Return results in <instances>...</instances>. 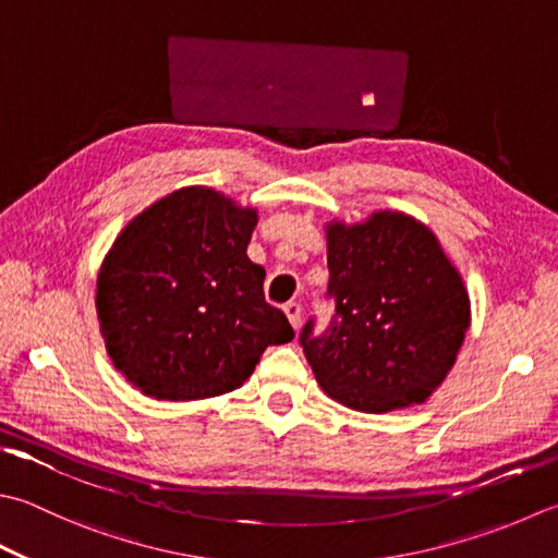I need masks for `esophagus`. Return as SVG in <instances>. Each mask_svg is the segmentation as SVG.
<instances>
[{
    "mask_svg": "<svg viewBox=\"0 0 558 558\" xmlns=\"http://www.w3.org/2000/svg\"><path fill=\"white\" fill-rule=\"evenodd\" d=\"M282 310H286L290 324L294 326V329H298L300 322H302V307H300V302H288L286 307H282Z\"/></svg>",
    "mask_w": 558,
    "mask_h": 558,
    "instance_id": "34e87169",
    "label": "esophagus"
}]
</instances>
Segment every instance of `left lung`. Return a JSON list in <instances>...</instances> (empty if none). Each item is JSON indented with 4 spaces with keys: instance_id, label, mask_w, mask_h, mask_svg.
I'll return each mask as SVG.
<instances>
[{
    "instance_id": "obj_1",
    "label": "left lung",
    "mask_w": 558,
    "mask_h": 558,
    "mask_svg": "<svg viewBox=\"0 0 558 558\" xmlns=\"http://www.w3.org/2000/svg\"><path fill=\"white\" fill-rule=\"evenodd\" d=\"M326 229L336 319L302 345L326 397L363 413L425 403L457 360L472 322L460 270L428 227L399 210Z\"/></svg>"
}]
</instances>
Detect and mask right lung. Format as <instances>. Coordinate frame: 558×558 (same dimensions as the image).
<instances>
[{
    "mask_svg": "<svg viewBox=\"0 0 558 558\" xmlns=\"http://www.w3.org/2000/svg\"><path fill=\"white\" fill-rule=\"evenodd\" d=\"M256 207L207 185L133 217L96 278V316L113 367L142 395L195 401L242 387L268 345L294 338L248 260Z\"/></svg>",
    "mask_w": 558,
    "mask_h": 558,
    "instance_id": "add662e5",
    "label": "right lung"
}]
</instances>
